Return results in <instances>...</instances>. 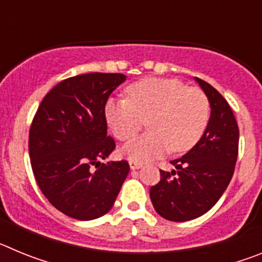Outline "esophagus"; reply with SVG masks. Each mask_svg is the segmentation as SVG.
<instances>
[{
	"mask_svg": "<svg viewBox=\"0 0 262 262\" xmlns=\"http://www.w3.org/2000/svg\"><path fill=\"white\" fill-rule=\"evenodd\" d=\"M128 164H129V168L133 169V170H135V169H140L143 166L142 163H139V161H135V160H129Z\"/></svg>",
	"mask_w": 262,
	"mask_h": 262,
	"instance_id": "34e87169",
	"label": "esophagus"
}]
</instances>
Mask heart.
<instances>
[{"label": "heart", "instance_id": "obj_1", "mask_svg": "<svg viewBox=\"0 0 262 262\" xmlns=\"http://www.w3.org/2000/svg\"><path fill=\"white\" fill-rule=\"evenodd\" d=\"M128 98L113 97L105 105L108 126L119 140H128L145 124L149 129L122 148L131 160L144 163L198 143L210 119V103L202 90L176 78L148 77L127 88Z\"/></svg>", "mask_w": 262, "mask_h": 262}]
</instances>
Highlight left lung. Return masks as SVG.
Masks as SVG:
<instances>
[{"label":"left lung","instance_id":"8db88e82","mask_svg":"<svg viewBox=\"0 0 262 262\" xmlns=\"http://www.w3.org/2000/svg\"><path fill=\"white\" fill-rule=\"evenodd\" d=\"M194 80L209 99V124L190 151L170 161L176 169L160 170L161 180L149 190L157 214L172 222L191 221L211 209L230 184L239 151V127L228 102L206 81Z\"/></svg>","mask_w":262,"mask_h":262}]
</instances>
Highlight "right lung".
Returning a JSON list of instances; mask_svg holds the SVG:
<instances>
[{"instance_id":"obj_1","label":"right lung","mask_w":262,"mask_h":262,"mask_svg":"<svg viewBox=\"0 0 262 262\" xmlns=\"http://www.w3.org/2000/svg\"><path fill=\"white\" fill-rule=\"evenodd\" d=\"M124 81L122 73L98 72L67 78L48 92L32 120L29 152L36 182L53 207L78 221L110 211L129 172L124 160L101 163L115 148L105 105Z\"/></svg>"}]
</instances>
